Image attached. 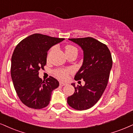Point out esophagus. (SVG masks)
I'll return each instance as SVG.
<instances>
[{
    "label": "esophagus",
    "instance_id": "obj_1",
    "mask_svg": "<svg viewBox=\"0 0 133 133\" xmlns=\"http://www.w3.org/2000/svg\"><path fill=\"white\" fill-rule=\"evenodd\" d=\"M67 83H65V82H63V81H60V85L61 86H65V85H66Z\"/></svg>",
    "mask_w": 133,
    "mask_h": 133
}]
</instances>
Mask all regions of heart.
<instances>
[{"label": "heart", "mask_w": 133, "mask_h": 133, "mask_svg": "<svg viewBox=\"0 0 133 133\" xmlns=\"http://www.w3.org/2000/svg\"><path fill=\"white\" fill-rule=\"evenodd\" d=\"M76 49L75 47L68 45L65 47V52L72 51V50H76ZM70 72H71V70L70 69H60L57 70L55 71V74H56L57 76L60 78V79H66L68 77V75H69Z\"/></svg>", "instance_id": "1"}]
</instances>
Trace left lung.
Returning a JSON list of instances; mask_svg holds the SVG:
<instances>
[{
	"mask_svg": "<svg viewBox=\"0 0 133 133\" xmlns=\"http://www.w3.org/2000/svg\"><path fill=\"white\" fill-rule=\"evenodd\" d=\"M83 51V65L75 75V80L83 79L84 86H75V91L67 98L70 107L78 110L89 109L102 96L109 81L112 58L105 44L92 37L69 39Z\"/></svg>",
	"mask_w": 133,
	"mask_h": 133,
	"instance_id": "left-lung-1",
	"label": "left lung"
}]
</instances>
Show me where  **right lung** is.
<instances>
[{"label":"right lung","instance_id":"obj_1","mask_svg":"<svg viewBox=\"0 0 133 133\" xmlns=\"http://www.w3.org/2000/svg\"><path fill=\"white\" fill-rule=\"evenodd\" d=\"M65 39L34 34L16 45L11 60V76L16 94L29 108L41 109L48 105L52 92L59 83L50 76L45 80L39 77V71L47 63V52Z\"/></svg>","mask_w":133,"mask_h":133}]
</instances>
